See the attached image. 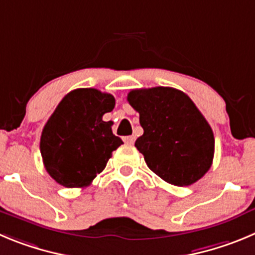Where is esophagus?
I'll list each match as a JSON object with an SVG mask.
<instances>
[{
	"mask_svg": "<svg viewBox=\"0 0 255 255\" xmlns=\"http://www.w3.org/2000/svg\"><path fill=\"white\" fill-rule=\"evenodd\" d=\"M123 141L128 144H133L135 141V137L134 135H127V137H125V138H123Z\"/></svg>",
	"mask_w": 255,
	"mask_h": 255,
	"instance_id": "34e87169",
	"label": "esophagus"
}]
</instances>
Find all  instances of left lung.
Masks as SVG:
<instances>
[{"mask_svg":"<svg viewBox=\"0 0 255 255\" xmlns=\"http://www.w3.org/2000/svg\"><path fill=\"white\" fill-rule=\"evenodd\" d=\"M127 101L139 113L143 134L134 146L157 176L189 186L211 167L215 139L210 125L189 95L168 87L134 89Z\"/></svg>","mask_w":255,"mask_h":255,"instance_id":"8db88e82","label":"left lung"}]
</instances>
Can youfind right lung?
Masks as SVG:
<instances>
[{
  "instance_id": "right-lung-1",
  "label": "right lung",
  "mask_w": 255,
  "mask_h": 255,
  "mask_svg": "<svg viewBox=\"0 0 255 255\" xmlns=\"http://www.w3.org/2000/svg\"><path fill=\"white\" fill-rule=\"evenodd\" d=\"M112 94L94 88L71 90L45 125L40 138L44 166L58 184L85 187L123 143L103 116L113 111Z\"/></svg>"
}]
</instances>
